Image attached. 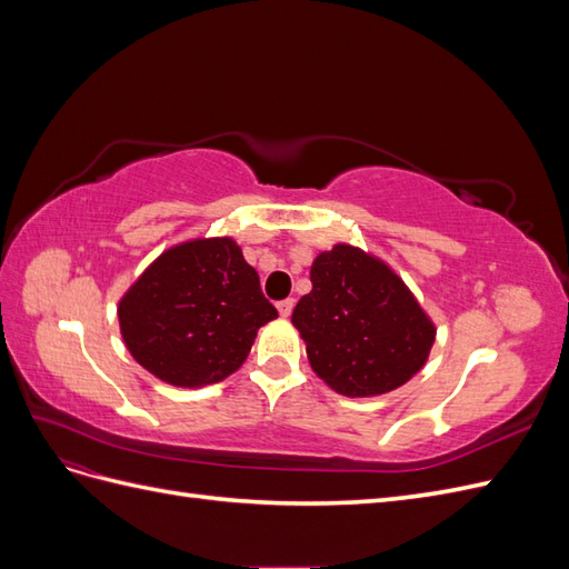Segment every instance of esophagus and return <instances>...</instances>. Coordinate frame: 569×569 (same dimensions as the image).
I'll list each match as a JSON object with an SVG mask.
<instances>
[{"instance_id":"esophagus-1","label":"esophagus","mask_w":569,"mask_h":569,"mask_svg":"<svg viewBox=\"0 0 569 569\" xmlns=\"http://www.w3.org/2000/svg\"><path fill=\"white\" fill-rule=\"evenodd\" d=\"M278 311H280V316H282V318H289V316H291V311H295V299H284V301H280V303H278Z\"/></svg>"}]
</instances>
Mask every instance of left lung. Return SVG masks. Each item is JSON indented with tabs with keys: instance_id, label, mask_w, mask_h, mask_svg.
<instances>
[{
	"instance_id": "8db88e82",
	"label": "left lung",
	"mask_w": 569,
	"mask_h": 569,
	"mask_svg": "<svg viewBox=\"0 0 569 569\" xmlns=\"http://www.w3.org/2000/svg\"><path fill=\"white\" fill-rule=\"evenodd\" d=\"M311 282L291 322L327 387L351 399L380 396L422 370L437 327L382 258L335 244L316 256Z\"/></svg>"
}]
</instances>
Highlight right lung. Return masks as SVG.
<instances>
[{
  "label": "right lung",
  "instance_id": "right-lung-1",
  "mask_svg": "<svg viewBox=\"0 0 569 569\" xmlns=\"http://www.w3.org/2000/svg\"><path fill=\"white\" fill-rule=\"evenodd\" d=\"M278 318L232 237L166 249L118 301L132 358L161 382L206 387L247 360L256 332Z\"/></svg>",
  "mask_w": 569,
  "mask_h": 569
}]
</instances>
